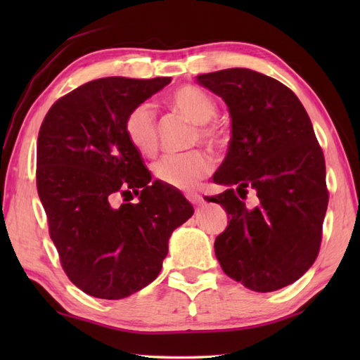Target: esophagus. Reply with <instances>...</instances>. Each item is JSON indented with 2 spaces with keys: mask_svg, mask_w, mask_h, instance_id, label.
Returning a JSON list of instances; mask_svg holds the SVG:
<instances>
[{
  "mask_svg": "<svg viewBox=\"0 0 360 360\" xmlns=\"http://www.w3.org/2000/svg\"><path fill=\"white\" fill-rule=\"evenodd\" d=\"M187 200L192 202V204H195V205H200L202 202V198L198 195V193H188L187 195Z\"/></svg>",
  "mask_w": 360,
  "mask_h": 360,
  "instance_id": "obj_1",
  "label": "esophagus"
}]
</instances>
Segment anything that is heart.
Listing matches in <instances>:
<instances>
[{
  "mask_svg": "<svg viewBox=\"0 0 360 360\" xmlns=\"http://www.w3.org/2000/svg\"><path fill=\"white\" fill-rule=\"evenodd\" d=\"M170 105L187 120L198 125L196 134L193 136L195 142L200 139L210 147L223 145V128L209 122L215 117L218 106L207 93L195 86H181L170 96ZM125 134L129 143L142 155L150 156L156 151L158 122L156 112L150 103L137 105L128 112L125 119ZM210 170V159L202 151L167 155L153 167L155 176L162 184L179 190L193 188Z\"/></svg>",
  "mask_w": 360,
  "mask_h": 360,
  "instance_id": "heart-1",
  "label": "heart"
}]
</instances>
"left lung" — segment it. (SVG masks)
Segmentation results:
<instances>
[{
	"mask_svg": "<svg viewBox=\"0 0 360 360\" xmlns=\"http://www.w3.org/2000/svg\"><path fill=\"white\" fill-rule=\"evenodd\" d=\"M196 82L223 98L232 120L226 159L213 176L227 190L205 198L229 217L215 255L248 289L285 288L316 262L328 207L325 158L308 112L288 86L246 68ZM249 189L259 198L252 210L240 201Z\"/></svg>",
	"mask_w": 360,
	"mask_h": 360,
	"instance_id": "left-lung-1",
	"label": "left lung"
}]
</instances>
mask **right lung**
<instances>
[{
  "label": "right lung",
  "mask_w": 360,
  "mask_h": 360,
  "mask_svg": "<svg viewBox=\"0 0 360 360\" xmlns=\"http://www.w3.org/2000/svg\"><path fill=\"white\" fill-rule=\"evenodd\" d=\"M170 82H88L58 98L41 124L38 196L60 263L88 295L119 300L150 285L162 269L173 231L195 212L178 188L151 181L125 134L128 112ZM127 194L140 201L117 205Z\"/></svg>",
  "instance_id": "1"
}]
</instances>
